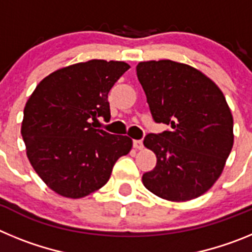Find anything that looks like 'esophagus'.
Masks as SVG:
<instances>
[{"mask_svg":"<svg viewBox=\"0 0 252 252\" xmlns=\"http://www.w3.org/2000/svg\"><path fill=\"white\" fill-rule=\"evenodd\" d=\"M133 148L136 149V150H141L144 148L141 140H133Z\"/></svg>","mask_w":252,"mask_h":252,"instance_id":"1","label":"esophagus"}]
</instances>
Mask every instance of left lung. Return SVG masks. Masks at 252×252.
<instances>
[{
    "instance_id": "obj_1",
    "label": "left lung",
    "mask_w": 252,
    "mask_h": 252,
    "mask_svg": "<svg viewBox=\"0 0 252 252\" xmlns=\"http://www.w3.org/2000/svg\"><path fill=\"white\" fill-rule=\"evenodd\" d=\"M136 73L154 120L171 127L144 139L157 165L142 175V184L170 202L204 194L233 146V117L223 93L201 70L173 60L140 62Z\"/></svg>"
}]
</instances>
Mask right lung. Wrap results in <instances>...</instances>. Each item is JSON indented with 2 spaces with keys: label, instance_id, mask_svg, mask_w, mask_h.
<instances>
[{
  "label": "right lung",
  "instance_id": "add662e5",
  "mask_svg": "<svg viewBox=\"0 0 252 252\" xmlns=\"http://www.w3.org/2000/svg\"><path fill=\"white\" fill-rule=\"evenodd\" d=\"M130 68L125 62L92 59L46 75L24 108L21 135L31 166L65 198L87 197L108 182L132 140L92 127L110 119L108 92Z\"/></svg>",
  "mask_w": 252,
  "mask_h": 252
}]
</instances>
